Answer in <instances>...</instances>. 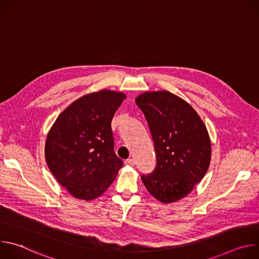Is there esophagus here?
<instances>
[{"mask_svg":"<svg viewBox=\"0 0 259 259\" xmlns=\"http://www.w3.org/2000/svg\"><path fill=\"white\" fill-rule=\"evenodd\" d=\"M125 164L128 165V166H134V165H135V162H134L133 159H128V160L125 161Z\"/></svg>","mask_w":259,"mask_h":259,"instance_id":"esophagus-1","label":"esophagus"}]
</instances>
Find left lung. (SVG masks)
Returning a JSON list of instances; mask_svg holds the SVG:
<instances>
[{"label": "left lung", "mask_w": 259, "mask_h": 259, "mask_svg": "<svg viewBox=\"0 0 259 259\" xmlns=\"http://www.w3.org/2000/svg\"><path fill=\"white\" fill-rule=\"evenodd\" d=\"M135 102L149 124L157 155L154 172L141 180L158 201H179L209 168L211 141L206 125L190 103L166 90L141 93Z\"/></svg>", "instance_id": "8db88e82"}]
</instances>
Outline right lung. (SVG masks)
I'll return each instance as SVG.
<instances>
[{
    "mask_svg": "<svg viewBox=\"0 0 259 259\" xmlns=\"http://www.w3.org/2000/svg\"><path fill=\"white\" fill-rule=\"evenodd\" d=\"M126 95L102 89L69 104L47 135L45 159L55 179L76 199L91 201L123 166L114 152L110 124Z\"/></svg>",
    "mask_w": 259,
    "mask_h": 259,
    "instance_id": "add662e5",
    "label": "right lung"
}]
</instances>
